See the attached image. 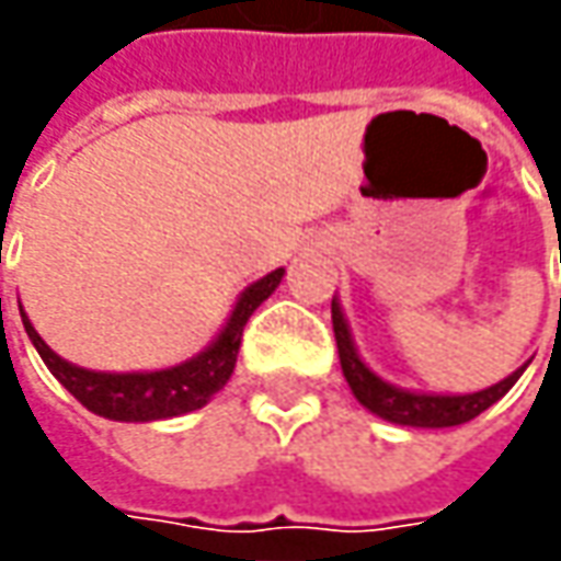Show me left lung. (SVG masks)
Instances as JSON below:
<instances>
[{"mask_svg":"<svg viewBox=\"0 0 561 561\" xmlns=\"http://www.w3.org/2000/svg\"><path fill=\"white\" fill-rule=\"evenodd\" d=\"M331 314H334L336 350H340V365H343L346 383L353 387V393L365 409H371L375 415L393 421V424H409V427H456V424H465V421L478 419L496 399L506 397L508 390L515 387V380L525 371V368H518L506 380L486 387L481 393H468V397L409 393V390H399L393 383L380 380L362 365V358L356 356V346H353V336H350V328H346L336 302H331Z\"/></svg>","mask_w":561,"mask_h":561,"instance_id":"1","label":"left lung"}]
</instances>
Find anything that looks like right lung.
<instances>
[{
  "instance_id": "right-lung-1",
  "label": "right lung",
  "mask_w": 561,
  "mask_h": 561,
  "mask_svg": "<svg viewBox=\"0 0 561 561\" xmlns=\"http://www.w3.org/2000/svg\"><path fill=\"white\" fill-rule=\"evenodd\" d=\"M280 277H284V268L271 271L268 277L255 280L240 296V302H237V309L230 314L227 328L205 350L203 356L190 358V362L178 365V368L149 371V375H102V371L77 368V365L65 362L61 356H55L53 350L43 343V336L33 331L27 314H21V318H24V331L33 340L39 358L46 362V368L90 412L112 421L174 419V415H184V412H193V409H203L205 402L230 380L249 314L268 299L274 287L280 284Z\"/></svg>"
}]
</instances>
